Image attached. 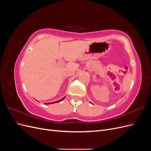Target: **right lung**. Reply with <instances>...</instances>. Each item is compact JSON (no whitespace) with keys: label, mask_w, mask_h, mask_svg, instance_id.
Returning <instances> with one entry per match:
<instances>
[{"label":"right lung","mask_w":151,"mask_h":151,"mask_svg":"<svg viewBox=\"0 0 151 151\" xmlns=\"http://www.w3.org/2000/svg\"><path fill=\"white\" fill-rule=\"evenodd\" d=\"M64 98H65V97L64 98H62L61 99H60V100H58V101H55V102H52V103H48V104H53V103H59V102H60V101H62V100H63L64 99Z\"/></svg>","instance_id":"right-lung-1"}]
</instances>
